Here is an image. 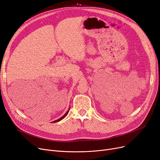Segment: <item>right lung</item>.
I'll return each mask as SVG.
<instances>
[{
	"label": "right lung",
	"instance_id": "1",
	"mask_svg": "<svg viewBox=\"0 0 160 160\" xmlns=\"http://www.w3.org/2000/svg\"><path fill=\"white\" fill-rule=\"evenodd\" d=\"M69 110H70V107H69V108H68V110H67V112H66V113H65V114H64V115H63V116H62V117H61L59 119H58V120H55V121H53V122L52 123H55V122H59V121H61V120L62 119H63V118H65V116H66L67 115V114L68 113V112H69Z\"/></svg>",
	"mask_w": 160,
	"mask_h": 160
}]
</instances>
